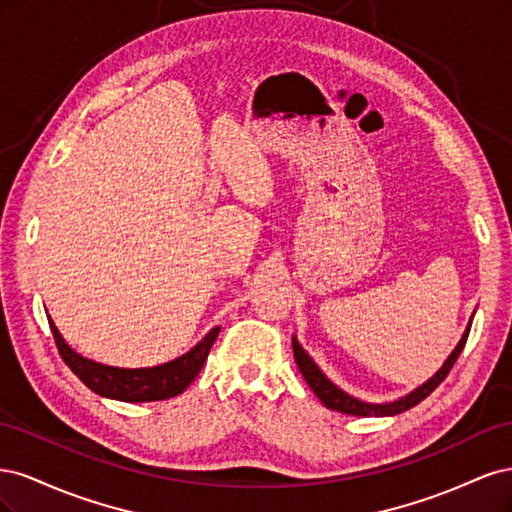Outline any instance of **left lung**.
I'll list each match as a JSON object with an SVG mask.
<instances>
[{
    "label": "left lung",
    "instance_id": "8db88e82",
    "mask_svg": "<svg viewBox=\"0 0 512 512\" xmlns=\"http://www.w3.org/2000/svg\"><path fill=\"white\" fill-rule=\"evenodd\" d=\"M472 318L468 322L466 331H463L459 344L455 346V350L451 354H448V359L442 363V367L436 371V374H433L421 386H416V389L410 391L408 395L393 399V401H382V404H374V401H363L359 397H352L344 389H339L337 384H333L327 376L322 374V369L314 363L312 356H309L303 350V346L299 344L297 337H292V352H294V361H297L299 371L303 374L305 382L309 384V389L316 393V397L329 410H337V412L350 414V416H395V414H401V412L414 408L416 404H421V401L429 393H433V389H436V386L448 376V371L453 369L457 356L461 354L463 346H466V339H468V333H470V327H472Z\"/></svg>",
    "mask_w": 512,
    "mask_h": 512
}]
</instances>
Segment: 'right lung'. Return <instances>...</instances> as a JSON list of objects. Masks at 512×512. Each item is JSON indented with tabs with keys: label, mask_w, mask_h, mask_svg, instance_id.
<instances>
[{
	"label": "right lung",
	"mask_w": 512,
	"mask_h": 512,
	"mask_svg": "<svg viewBox=\"0 0 512 512\" xmlns=\"http://www.w3.org/2000/svg\"><path fill=\"white\" fill-rule=\"evenodd\" d=\"M51 331L55 337L57 350L61 359L74 371L81 382L94 393L117 399V401H130V404H141V401H160L170 399L175 395H181L188 389L190 382L198 376V371L203 369L209 350L215 342V337L220 333V327L211 329L200 342L175 361H168L156 367H113V365H102L87 359V356L72 350L66 339L61 337L55 322L49 318Z\"/></svg>",
	"instance_id": "1"
}]
</instances>
